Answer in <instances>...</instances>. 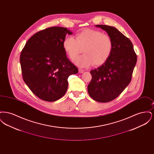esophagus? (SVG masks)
<instances>
[{
	"mask_svg": "<svg viewBox=\"0 0 154 154\" xmlns=\"http://www.w3.org/2000/svg\"><path fill=\"white\" fill-rule=\"evenodd\" d=\"M79 72L80 73H84V70L83 69H79Z\"/></svg>",
	"mask_w": 154,
	"mask_h": 154,
	"instance_id": "34e87169",
	"label": "esophagus"
}]
</instances>
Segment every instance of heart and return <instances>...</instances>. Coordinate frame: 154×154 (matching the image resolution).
Listing matches in <instances>:
<instances>
[{"label":"heart","instance_id":"b5f03b06","mask_svg":"<svg viewBox=\"0 0 154 154\" xmlns=\"http://www.w3.org/2000/svg\"><path fill=\"white\" fill-rule=\"evenodd\" d=\"M63 47L72 60H75L82 52L84 54L78 59L76 64L87 67L93 64L99 66L103 64L110 57L113 49L111 37L98 30L87 29L73 37H67Z\"/></svg>","mask_w":154,"mask_h":154}]
</instances>
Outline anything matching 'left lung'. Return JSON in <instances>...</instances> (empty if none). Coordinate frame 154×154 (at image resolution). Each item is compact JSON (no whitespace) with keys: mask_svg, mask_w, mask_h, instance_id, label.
I'll return each mask as SVG.
<instances>
[{"mask_svg":"<svg viewBox=\"0 0 154 154\" xmlns=\"http://www.w3.org/2000/svg\"><path fill=\"white\" fill-rule=\"evenodd\" d=\"M96 26L106 30L111 37L113 49L102 66L90 72L92 79L88 85V94L98 102H109L131 82L137 55L131 41L116 28L105 25Z\"/></svg>","mask_w":154,"mask_h":154,"instance_id":"left-lung-1","label":"left lung"}]
</instances>
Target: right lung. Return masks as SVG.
<instances>
[{"label": "right lung", "instance_id": "add662e5", "mask_svg": "<svg viewBox=\"0 0 154 154\" xmlns=\"http://www.w3.org/2000/svg\"><path fill=\"white\" fill-rule=\"evenodd\" d=\"M66 28L52 26L42 30L30 38L20 55L22 78L38 98L54 102L66 94L68 77L78 69L67 58L63 42Z\"/></svg>", "mask_w": 154, "mask_h": 154}]
</instances>
